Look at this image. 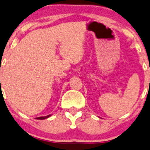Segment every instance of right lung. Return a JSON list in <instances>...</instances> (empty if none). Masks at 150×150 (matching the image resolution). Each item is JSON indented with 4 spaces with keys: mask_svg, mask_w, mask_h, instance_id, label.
<instances>
[{
    "mask_svg": "<svg viewBox=\"0 0 150 150\" xmlns=\"http://www.w3.org/2000/svg\"><path fill=\"white\" fill-rule=\"evenodd\" d=\"M52 115L50 114V115H47V116H40V117H37V119H40V120H43V119H47V118H49L50 117V116H51Z\"/></svg>",
    "mask_w": 150,
    "mask_h": 150,
    "instance_id": "add662e5",
    "label": "right lung"
}]
</instances>
